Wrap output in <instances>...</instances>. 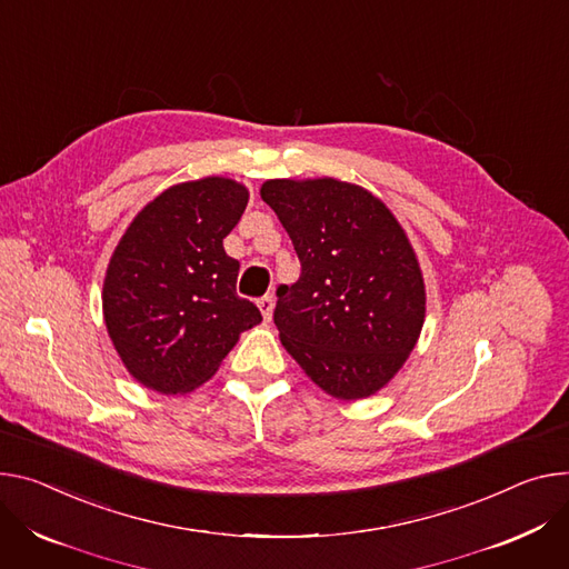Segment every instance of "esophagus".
<instances>
[{"instance_id": "1", "label": "esophagus", "mask_w": 569, "mask_h": 569, "mask_svg": "<svg viewBox=\"0 0 569 569\" xmlns=\"http://www.w3.org/2000/svg\"><path fill=\"white\" fill-rule=\"evenodd\" d=\"M258 308H261L263 318L270 322V320H272V313H274V295H266V297L258 299Z\"/></svg>"}]
</instances>
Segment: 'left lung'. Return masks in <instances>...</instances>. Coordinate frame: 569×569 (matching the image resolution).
<instances>
[{
    "mask_svg": "<svg viewBox=\"0 0 569 569\" xmlns=\"http://www.w3.org/2000/svg\"><path fill=\"white\" fill-rule=\"evenodd\" d=\"M301 263L277 290L288 353L325 392L363 399L403 366L425 325V281L403 229L366 188L272 179L261 188Z\"/></svg>",
    "mask_w": 569,
    "mask_h": 569,
    "instance_id": "1",
    "label": "left lung"
}]
</instances>
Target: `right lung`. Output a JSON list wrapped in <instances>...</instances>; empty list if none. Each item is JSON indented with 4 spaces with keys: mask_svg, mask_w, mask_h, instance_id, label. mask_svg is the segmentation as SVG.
<instances>
[{
    "mask_svg": "<svg viewBox=\"0 0 569 569\" xmlns=\"http://www.w3.org/2000/svg\"><path fill=\"white\" fill-rule=\"evenodd\" d=\"M244 186L206 177L168 188L136 216L109 263L104 320L124 368L177 395L211 379L261 311L238 297L240 263L222 240L238 224Z\"/></svg>",
    "mask_w": 569,
    "mask_h": 569,
    "instance_id": "add662e5",
    "label": "right lung"
}]
</instances>
